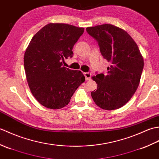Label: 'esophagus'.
<instances>
[{
    "mask_svg": "<svg viewBox=\"0 0 159 159\" xmlns=\"http://www.w3.org/2000/svg\"><path fill=\"white\" fill-rule=\"evenodd\" d=\"M84 75L85 76L86 80H89L91 79V77H92V74H91V72H85L84 74Z\"/></svg>",
    "mask_w": 159,
    "mask_h": 159,
    "instance_id": "obj_1",
    "label": "esophagus"
}]
</instances>
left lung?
<instances>
[{"label":"left lung","instance_id":"obj_1","mask_svg":"<svg viewBox=\"0 0 159 159\" xmlns=\"http://www.w3.org/2000/svg\"><path fill=\"white\" fill-rule=\"evenodd\" d=\"M86 31L98 43L104 59L110 63L107 75L92 76L98 88L91 95L101 109H119L130 100L139 85L143 57L129 34L116 26L105 24L87 27Z\"/></svg>","mask_w":159,"mask_h":159}]
</instances>
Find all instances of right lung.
<instances>
[{
    "label": "right lung",
    "instance_id": "obj_1",
    "mask_svg": "<svg viewBox=\"0 0 159 159\" xmlns=\"http://www.w3.org/2000/svg\"><path fill=\"white\" fill-rule=\"evenodd\" d=\"M84 28L63 23H50L33 37L24 56L29 88L35 99L46 108L59 109L70 102L74 93L85 81L80 70L63 67L64 59Z\"/></svg>",
    "mask_w": 159,
    "mask_h": 159
}]
</instances>
